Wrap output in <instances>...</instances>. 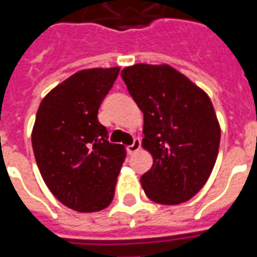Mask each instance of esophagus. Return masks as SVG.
I'll list each match as a JSON object with an SVG mask.
<instances>
[{
  "label": "esophagus",
  "mask_w": 257,
  "mask_h": 257,
  "mask_svg": "<svg viewBox=\"0 0 257 257\" xmlns=\"http://www.w3.org/2000/svg\"><path fill=\"white\" fill-rule=\"evenodd\" d=\"M140 147H142L140 139H133V143L131 146L126 147V150H128L129 154H135V152H137V151L140 150Z\"/></svg>",
  "instance_id": "34e87169"
}]
</instances>
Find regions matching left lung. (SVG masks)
Returning <instances> with one entry per match:
<instances>
[{"mask_svg":"<svg viewBox=\"0 0 257 257\" xmlns=\"http://www.w3.org/2000/svg\"><path fill=\"white\" fill-rule=\"evenodd\" d=\"M121 76L144 114L142 146L154 158L140 178L144 193L162 205L189 201L209 179L220 148L210 98L168 64H133Z\"/></svg>","mask_w":257,"mask_h":257,"instance_id":"8db88e82","label":"left lung"}]
</instances>
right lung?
<instances>
[{
    "label": "right lung",
    "mask_w": 257,
    "mask_h": 257,
    "mask_svg": "<svg viewBox=\"0 0 257 257\" xmlns=\"http://www.w3.org/2000/svg\"><path fill=\"white\" fill-rule=\"evenodd\" d=\"M120 67L86 68L43 98L32 129V148L47 187L64 206L81 213L110 205L125 147L107 142L98 109Z\"/></svg>",
    "instance_id": "add662e5"
}]
</instances>
